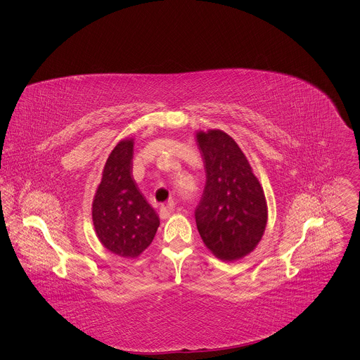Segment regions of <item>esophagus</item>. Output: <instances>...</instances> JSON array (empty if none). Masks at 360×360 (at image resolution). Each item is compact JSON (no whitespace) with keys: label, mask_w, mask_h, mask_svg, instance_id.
I'll return each instance as SVG.
<instances>
[{"label":"esophagus","mask_w":360,"mask_h":360,"mask_svg":"<svg viewBox=\"0 0 360 360\" xmlns=\"http://www.w3.org/2000/svg\"><path fill=\"white\" fill-rule=\"evenodd\" d=\"M174 210H175V203H174L172 200L168 202V203H165V205H162L161 209H160V216H161V219H168L169 214H171Z\"/></svg>","instance_id":"esophagus-1"}]
</instances>
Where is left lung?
I'll use <instances>...</instances> for the list:
<instances>
[{
  "instance_id": "1",
  "label": "left lung",
  "mask_w": 360,
  "mask_h": 360,
  "mask_svg": "<svg viewBox=\"0 0 360 360\" xmlns=\"http://www.w3.org/2000/svg\"><path fill=\"white\" fill-rule=\"evenodd\" d=\"M206 185L195 209L205 245L220 259L250 254L264 236L268 210L264 189L238 144L221 130L198 133Z\"/></svg>"
}]
</instances>
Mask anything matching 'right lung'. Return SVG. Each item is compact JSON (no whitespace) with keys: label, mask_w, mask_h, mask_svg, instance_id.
I'll return each mask as SVG.
<instances>
[{"label":"right lung","mask_w":360,"mask_h":360,"mask_svg":"<svg viewBox=\"0 0 360 360\" xmlns=\"http://www.w3.org/2000/svg\"><path fill=\"white\" fill-rule=\"evenodd\" d=\"M133 140L120 141L108 157L92 203L99 241L110 252L134 258L153 241L160 217L133 179Z\"/></svg>","instance_id":"right-lung-1"}]
</instances>
